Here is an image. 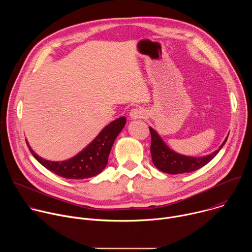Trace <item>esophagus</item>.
<instances>
[{
    "instance_id": "34e87169",
    "label": "esophagus",
    "mask_w": 252,
    "mask_h": 252,
    "mask_svg": "<svg viewBox=\"0 0 252 252\" xmlns=\"http://www.w3.org/2000/svg\"><path fill=\"white\" fill-rule=\"evenodd\" d=\"M146 111L141 109V107H135V109L131 110L129 113V117L132 120H137V119H143L146 117Z\"/></svg>"
}]
</instances>
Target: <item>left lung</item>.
Instances as JSON below:
<instances>
[{
  "instance_id": "obj_1",
  "label": "left lung",
  "mask_w": 252,
  "mask_h": 252,
  "mask_svg": "<svg viewBox=\"0 0 252 252\" xmlns=\"http://www.w3.org/2000/svg\"><path fill=\"white\" fill-rule=\"evenodd\" d=\"M150 130L152 135L151 153L153 162L158 169L169 174L191 172L207 164L220 153V151L222 149L228 137L226 136L222 142V145L219 148V150L213 152L212 154L195 158L184 156L173 152L165 145V142L163 141V139L158 133L157 130H155L153 127H150Z\"/></svg>"
}]
</instances>
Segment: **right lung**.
<instances>
[{
  "mask_svg": "<svg viewBox=\"0 0 252 252\" xmlns=\"http://www.w3.org/2000/svg\"><path fill=\"white\" fill-rule=\"evenodd\" d=\"M126 123V117H121L110 123L82 152L63 161L47 160L39 157L30 147L27 139L26 142L33 158L55 174L68 179L90 178L105 168L114 142Z\"/></svg>",
  "mask_w": 252,
  "mask_h": 252,
  "instance_id": "add662e5",
  "label": "right lung"
}]
</instances>
